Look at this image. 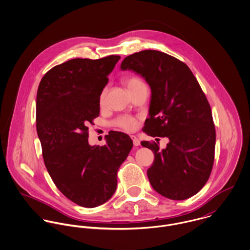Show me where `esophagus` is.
Masks as SVG:
<instances>
[{"instance_id": "obj_1", "label": "esophagus", "mask_w": 250, "mask_h": 250, "mask_svg": "<svg viewBox=\"0 0 250 250\" xmlns=\"http://www.w3.org/2000/svg\"><path fill=\"white\" fill-rule=\"evenodd\" d=\"M131 139H132V141H133V145H134L135 146H140V141H139V139L137 138L136 136L132 135V136H131Z\"/></svg>"}]
</instances>
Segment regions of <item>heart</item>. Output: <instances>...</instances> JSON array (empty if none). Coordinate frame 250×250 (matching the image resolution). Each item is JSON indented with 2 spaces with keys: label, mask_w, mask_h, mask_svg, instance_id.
Instances as JSON below:
<instances>
[{
  "label": "heart",
  "mask_w": 250,
  "mask_h": 250,
  "mask_svg": "<svg viewBox=\"0 0 250 250\" xmlns=\"http://www.w3.org/2000/svg\"><path fill=\"white\" fill-rule=\"evenodd\" d=\"M125 83L126 85V87L129 89L131 88H134L138 85L141 84H144V83L137 78V77H134V76H131V77H127L125 80ZM105 97H106V88H104L100 94V104H103L105 101ZM114 125L123 129V130H125V131H134L137 126H138V123H137V120L134 118V117H131V116H126V115H122V116H119L117 119H115V121L113 122Z\"/></svg>",
  "instance_id": "1"
}]
</instances>
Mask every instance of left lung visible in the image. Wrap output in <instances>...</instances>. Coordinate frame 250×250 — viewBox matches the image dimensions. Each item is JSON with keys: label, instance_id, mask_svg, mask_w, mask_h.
<instances>
[{"label": "left lung", "instance_id": "1", "mask_svg": "<svg viewBox=\"0 0 250 250\" xmlns=\"http://www.w3.org/2000/svg\"><path fill=\"white\" fill-rule=\"evenodd\" d=\"M121 69L138 73L150 86L149 118L143 130L169 139L165 149L155 142L141 143L154 153L146 172L152 188L173 200L197 194L213 168L216 129L210 104L194 74L184 62L154 50L126 56Z\"/></svg>", "mask_w": 250, "mask_h": 250}]
</instances>
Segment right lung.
Instances as JSON below:
<instances>
[{"label": "right lung", "instance_id": "1", "mask_svg": "<svg viewBox=\"0 0 250 250\" xmlns=\"http://www.w3.org/2000/svg\"><path fill=\"white\" fill-rule=\"evenodd\" d=\"M120 56L75 58L42 78L36 97V130L42 155L57 189L74 203L93 208L116 191L117 172L132 140L112 131L106 145L88 144V125L100 115V94Z\"/></svg>", "mask_w": 250, "mask_h": 250}]
</instances>
